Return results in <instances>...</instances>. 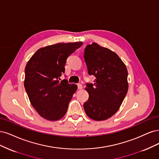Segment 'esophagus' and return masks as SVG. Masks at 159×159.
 Wrapping results in <instances>:
<instances>
[{"mask_svg":"<svg viewBox=\"0 0 159 159\" xmlns=\"http://www.w3.org/2000/svg\"><path fill=\"white\" fill-rule=\"evenodd\" d=\"M77 86H78V89H80H80H83V85H82L81 84H80V83H79V84H77Z\"/></svg>","mask_w":159,"mask_h":159,"instance_id":"obj_1","label":"esophagus"}]
</instances>
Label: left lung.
Wrapping results in <instances>:
<instances>
[{
  "label": "left lung",
  "instance_id": "obj_1",
  "mask_svg": "<svg viewBox=\"0 0 159 159\" xmlns=\"http://www.w3.org/2000/svg\"><path fill=\"white\" fill-rule=\"evenodd\" d=\"M84 58L94 84L86 83L89 98L83 105L86 115L96 121L110 118L119 110L128 90L127 70L115 52L93 43L85 48Z\"/></svg>",
  "mask_w": 159,
  "mask_h": 159
}]
</instances>
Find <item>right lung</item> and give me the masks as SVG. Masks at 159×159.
<instances>
[{
	"label": "right lung",
	"instance_id": "add662e5",
	"mask_svg": "<svg viewBox=\"0 0 159 159\" xmlns=\"http://www.w3.org/2000/svg\"><path fill=\"white\" fill-rule=\"evenodd\" d=\"M83 42L57 43L39 49L25 68L24 87L38 113L45 120H59L65 115L77 85L64 79L66 59Z\"/></svg>",
	"mask_w": 159,
	"mask_h": 159
}]
</instances>
